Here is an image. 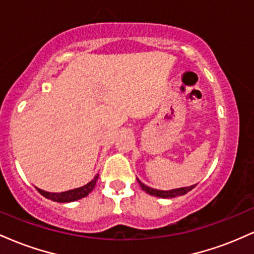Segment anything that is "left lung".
I'll list each match as a JSON object with an SVG mask.
<instances>
[{
	"instance_id": "8db88e82",
	"label": "left lung",
	"mask_w": 254,
	"mask_h": 254,
	"mask_svg": "<svg viewBox=\"0 0 254 254\" xmlns=\"http://www.w3.org/2000/svg\"><path fill=\"white\" fill-rule=\"evenodd\" d=\"M139 186L142 188V190L147 192V193L151 194V196L155 197H160V198H173V197H178V196H183V194H186L189 191H191L192 189H194L196 185H191L188 186V188H179V189H173V190H168V191H162V190H155V189H151L149 186L144 185L143 183H141V180L137 179Z\"/></svg>"
}]
</instances>
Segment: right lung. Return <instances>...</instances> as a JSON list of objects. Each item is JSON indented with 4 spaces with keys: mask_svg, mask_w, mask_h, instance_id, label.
I'll return each mask as SVG.
<instances>
[{
    "mask_svg": "<svg viewBox=\"0 0 254 254\" xmlns=\"http://www.w3.org/2000/svg\"><path fill=\"white\" fill-rule=\"evenodd\" d=\"M98 178H99V174H97V176L94 177V179L90 180L88 184L81 186V188L74 189V190H69L65 192H58V193H56V192H48V191L40 190V189L38 188L36 189L42 196L48 198V199L54 200V202H58V203L74 202V200L81 199V198L88 196L90 192L93 191V189L95 188V184L98 182Z\"/></svg>",
    "mask_w": 254,
    "mask_h": 254,
    "instance_id": "right-lung-1",
    "label": "right lung"
}]
</instances>
